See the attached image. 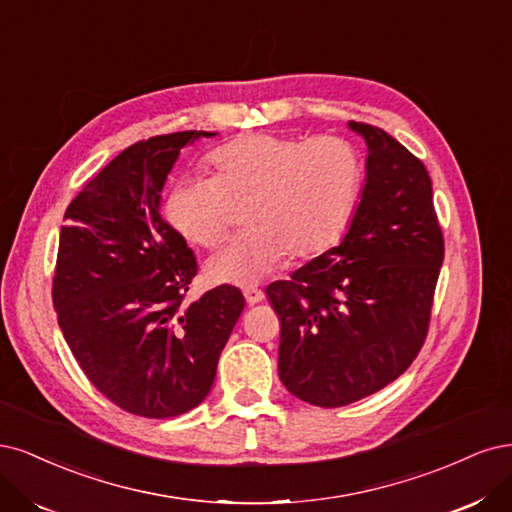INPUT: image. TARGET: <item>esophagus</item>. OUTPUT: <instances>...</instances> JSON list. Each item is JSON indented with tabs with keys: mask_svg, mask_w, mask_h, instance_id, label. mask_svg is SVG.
Returning <instances> with one entry per match:
<instances>
[{
	"mask_svg": "<svg viewBox=\"0 0 512 512\" xmlns=\"http://www.w3.org/2000/svg\"><path fill=\"white\" fill-rule=\"evenodd\" d=\"M244 298H246V304L253 306V304H259V302L266 300V293H263L261 289H246Z\"/></svg>",
	"mask_w": 512,
	"mask_h": 512,
	"instance_id": "1",
	"label": "esophagus"
}]
</instances>
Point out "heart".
Listing matches in <instances>:
<instances>
[{
	"mask_svg": "<svg viewBox=\"0 0 512 512\" xmlns=\"http://www.w3.org/2000/svg\"><path fill=\"white\" fill-rule=\"evenodd\" d=\"M212 178L187 176L172 185L166 217L180 236L212 249L244 206L249 227L206 261L214 285L253 287L270 276L287 253L315 257L349 227L361 193L364 163L338 136L310 140L253 134L210 155Z\"/></svg>",
	"mask_w": 512,
	"mask_h": 512,
	"instance_id": "heart-1",
	"label": "heart"
}]
</instances>
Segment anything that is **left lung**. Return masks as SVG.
Returning a JSON list of instances; mask_svg holds the SVG:
<instances>
[{
    "mask_svg": "<svg viewBox=\"0 0 512 512\" xmlns=\"http://www.w3.org/2000/svg\"><path fill=\"white\" fill-rule=\"evenodd\" d=\"M366 140V185L349 232L266 293L280 319L278 376L308 404L338 408L387 387L421 351L444 240L423 163L387 131Z\"/></svg>",
    "mask_w": 512,
    "mask_h": 512,
    "instance_id": "left-lung-1",
    "label": "left lung"
}]
</instances>
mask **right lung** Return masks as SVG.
Instances as JSON below:
<instances>
[{
    "label": "right lung",
    "mask_w": 512,
    "mask_h": 512,
    "mask_svg": "<svg viewBox=\"0 0 512 512\" xmlns=\"http://www.w3.org/2000/svg\"><path fill=\"white\" fill-rule=\"evenodd\" d=\"M212 136L131 144L65 210L53 278L59 327L89 381L138 417H178L206 400L244 310L232 285L185 302L197 263L159 210L180 148Z\"/></svg>",
    "instance_id": "obj_1"
}]
</instances>
